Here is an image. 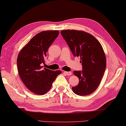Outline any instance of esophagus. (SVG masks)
I'll list each match as a JSON object with an SVG mask.
<instances>
[{
    "label": "esophagus",
    "instance_id": "obj_1",
    "mask_svg": "<svg viewBox=\"0 0 126 126\" xmlns=\"http://www.w3.org/2000/svg\"><path fill=\"white\" fill-rule=\"evenodd\" d=\"M64 73H65L67 76H70L72 74V73L70 72V71H64Z\"/></svg>",
    "mask_w": 126,
    "mask_h": 126
}]
</instances>
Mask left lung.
I'll return each instance as SVG.
<instances>
[{
	"instance_id": "obj_1",
	"label": "left lung",
	"mask_w": 126,
	"mask_h": 126,
	"mask_svg": "<svg viewBox=\"0 0 126 126\" xmlns=\"http://www.w3.org/2000/svg\"><path fill=\"white\" fill-rule=\"evenodd\" d=\"M61 34L74 56L79 57L83 70L74 71L79 84L72 87L74 93L87 95L96 90L106 68V57L99 41L83 31L62 30Z\"/></svg>"
}]
</instances>
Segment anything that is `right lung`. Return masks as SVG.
Segmentation results:
<instances>
[{
    "instance_id": "add662e5",
    "label": "right lung",
    "mask_w": 126,
    "mask_h": 126,
    "mask_svg": "<svg viewBox=\"0 0 126 126\" xmlns=\"http://www.w3.org/2000/svg\"><path fill=\"white\" fill-rule=\"evenodd\" d=\"M59 31H46L33 36L20 51L17 59L19 75L26 87L37 95L46 94L51 88L59 70L54 71L41 65L45 63L47 52L58 36Z\"/></svg>"
}]
</instances>
